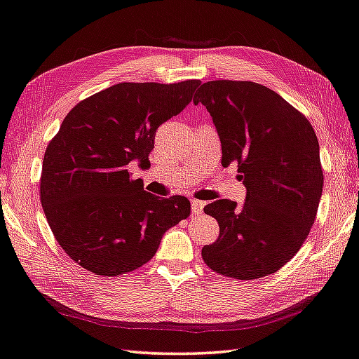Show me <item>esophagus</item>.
Here are the masks:
<instances>
[{
    "mask_svg": "<svg viewBox=\"0 0 359 359\" xmlns=\"http://www.w3.org/2000/svg\"><path fill=\"white\" fill-rule=\"evenodd\" d=\"M203 207H205V202L198 201V199H191V210L193 215H201L203 212Z\"/></svg>",
    "mask_w": 359,
    "mask_h": 359,
    "instance_id": "34e87169",
    "label": "esophagus"
}]
</instances>
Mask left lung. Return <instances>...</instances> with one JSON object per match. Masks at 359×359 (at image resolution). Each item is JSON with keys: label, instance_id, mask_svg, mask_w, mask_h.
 Masks as SVG:
<instances>
[{"label": "left lung", "instance_id": "obj_1", "mask_svg": "<svg viewBox=\"0 0 359 359\" xmlns=\"http://www.w3.org/2000/svg\"><path fill=\"white\" fill-rule=\"evenodd\" d=\"M213 118L227 168L248 189L241 207L219 199L203 208L219 224L203 245L210 269L238 280L277 272L297 254L318 215L324 187L319 142L305 115L276 91L249 81H210L196 91Z\"/></svg>", "mask_w": 359, "mask_h": 359}]
</instances>
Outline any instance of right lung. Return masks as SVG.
Here are the masks:
<instances>
[{"label": "right lung", "mask_w": 359, "mask_h": 359, "mask_svg": "<svg viewBox=\"0 0 359 359\" xmlns=\"http://www.w3.org/2000/svg\"><path fill=\"white\" fill-rule=\"evenodd\" d=\"M199 83H116L76 104L49 142L41 207L55 240L83 269L115 277L142 268L165 231L189 216L185 196L144 191L129 165L149 163L158 126L191 102Z\"/></svg>", "instance_id": "obj_1"}]
</instances>
